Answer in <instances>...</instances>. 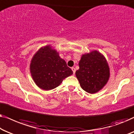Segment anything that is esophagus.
<instances>
[{
    "mask_svg": "<svg viewBox=\"0 0 134 134\" xmlns=\"http://www.w3.org/2000/svg\"><path fill=\"white\" fill-rule=\"evenodd\" d=\"M71 70H72L73 74H75V71H76V69H75V67H71Z\"/></svg>",
    "mask_w": 134,
    "mask_h": 134,
    "instance_id": "34e87169",
    "label": "esophagus"
}]
</instances>
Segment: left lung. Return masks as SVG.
I'll return each instance as SVG.
<instances>
[{"mask_svg":"<svg viewBox=\"0 0 134 134\" xmlns=\"http://www.w3.org/2000/svg\"><path fill=\"white\" fill-rule=\"evenodd\" d=\"M80 69L75 73L82 89L89 93L101 90L109 78V68L105 58L97 51L82 56Z\"/></svg>","mask_w":134,"mask_h":134,"instance_id":"1","label":"left lung"}]
</instances>
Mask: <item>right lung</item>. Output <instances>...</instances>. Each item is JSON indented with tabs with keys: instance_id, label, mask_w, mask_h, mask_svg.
<instances>
[{
	"instance_id": "right-lung-1",
	"label": "right lung",
	"mask_w": 134,
	"mask_h": 134,
	"mask_svg": "<svg viewBox=\"0 0 134 134\" xmlns=\"http://www.w3.org/2000/svg\"><path fill=\"white\" fill-rule=\"evenodd\" d=\"M30 72L36 85L43 90L53 89L73 74L66 62L50 46L39 49L30 64Z\"/></svg>"
}]
</instances>
